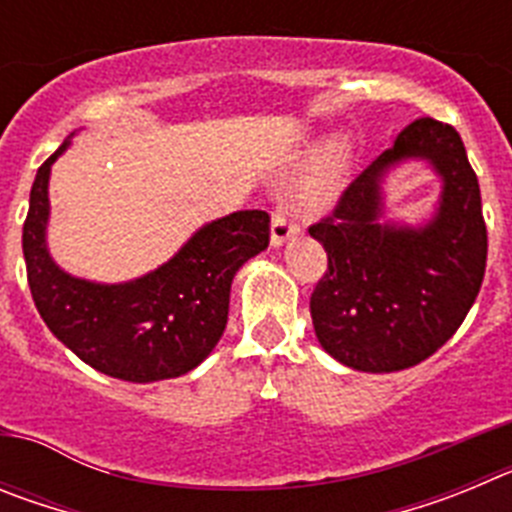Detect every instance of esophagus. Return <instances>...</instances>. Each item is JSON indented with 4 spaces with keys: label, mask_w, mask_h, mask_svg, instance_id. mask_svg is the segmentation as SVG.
Returning <instances> with one entry per match:
<instances>
[{
    "label": "esophagus",
    "mask_w": 512,
    "mask_h": 512,
    "mask_svg": "<svg viewBox=\"0 0 512 512\" xmlns=\"http://www.w3.org/2000/svg\"><path fill=\"white\" fill-rule=\"evenodd\" d=\"M297 233H300L297 217L284 212L282 207H277V210H274V217H271V246L279 248L282 243H287L289 238H295Z\"/></svg>",
    "instance_id": "obj_1"
}]
</instances>
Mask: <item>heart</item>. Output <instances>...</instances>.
Instances as JSON below:
<instances>
[{
  "instance_id": "b5f03b06",
  "label": "heart",
  "mask_w": 512,
  "mask_h": 512,
  "mask_svg": "<svg viewBox=\"0 0 512 512\" xmlns=\"http://www.w3.org/2000/svg\"><path fill=\"white\" fill-rule=\"evenodd\" d=\"M343 174H346V153L341 148H333L305 176V182L300 184V200L307 207H323L333 202L343 184Z\"/></svg>"
}]
</instances>
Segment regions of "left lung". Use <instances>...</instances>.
Returning a JSON list of instances; mask_svg holds the SVG:
<instances>
[{"label": "left lung", "mask_w": 512, "mask_h": 512, "mask_svg": "<svg viewBox=\"0 0 512 512\" xmlns=\"http://www.w3.org/2000/svg\"><path fill=\"white\" fill-rule=\"evenodd\" d=\"M405 157H428L444 179L442 207L425 229L378 225V182ZM310 235L328 251L310 315L333 359L382 374L436 354L467 318L487 266L482 197L461 135L433 117L413 120Z\"/></svg>", "instance_id": "1"}]
</instances>
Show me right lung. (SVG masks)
Returning a JSON list of instances; mask_svg holds the SVG:
<instances>
[{
  "mask_svg": "<svg viewBox=\"0 0 512 512\" xmlns=\"http://www.w3.org/2000/svg\"><path fill=\"white\" fill-rule=\"evenodd\" d=\"M38 169L22 225L27 284L40 318L84 364L125 382L182 377L207 359L228 323L235 271L269 246V212L241 210L205 225L169 264L128 284H94L58 269L45 248L48 176Z\"/></svg>",
  "mask_w": 512,
  "mask_h": 512,
  "instance_id": "right-lung-1",
  "label": "right lung"
}]
</instances>
